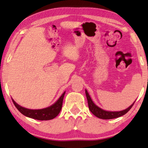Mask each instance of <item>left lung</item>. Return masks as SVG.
I'll use <instances>...</instances> for the list:
<instances>
[{
	"mask_svg": "<svg viewBox=\"0 0 148 148\" xmlns=\"http://www.w3.org/2000/svg\"><path fill=\"white\" fill-rule=\"evenodd\" d=\"M86 94L87 97V100H88V107L91 112L93 114H94L95 116L98 117V118L102 119H112L115 118H118L123 115L126 114L127 112H128V111L132 108V106L134 104L135 102L131 105L129 108L125 109V110H121V111H117V112H112V111H106L103 110V109L100 108V107L96 106L94 104V102L91 99L90 95H89L88 91L86 90Z\"/></svg>",
	"mask_w": 148,
	"mask_h": 148,
	"instance_id": "1",
	"label": "left lung"
}]
</instances>
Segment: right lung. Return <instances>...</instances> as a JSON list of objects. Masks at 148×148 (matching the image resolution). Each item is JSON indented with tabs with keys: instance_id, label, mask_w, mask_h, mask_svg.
<instances>
[{
	"instance_id": "obj_1",
	"label": "right lung",
	"mask_w": 148,
	"mask_h": 148,
	"mask_svg": "<svg viewBox=\"0 0 148 148\" xmlns=\"http://www.w3.org/2000/svg\"><path fill=\"white\" fill-rule=\"evenodd\" d=\"M64 94H65V92L62 94V96L60 97L59 99L52 106L47 107L46 108L38 109V110H32V109L25 108L17 104L13 99H12V100H13V104L16 108H17V110L21 114L25 115V116L36 119V120L48 121L55 118L59 114L60 110L62 108V101H63Z\"/></svg>"
}]
</instances>
